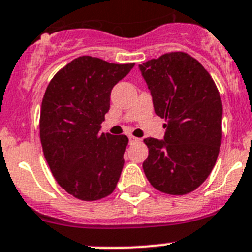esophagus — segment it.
I'll list each match as a JSON object with an SVG mask.
<instances>
[{
	"label": "esophagus",
	"mask_w": 252,
	"mask_h": 252,
	"mask_svg": "<svg viewBox=\"0 0 252 252\" xmlns=\"http://www.w3.org/2000/svg\"><path fill=\"white\" fill-rule=\"evenodd\" d=\"M140 141V138L137 137H133V136H130V144H135V142Z\"/></svg>",
	"instance_id": "obj_1"
}]
</instances>
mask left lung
<instances>
[{"label":"left lung","instance_id":"1","mask_svg":"<svg viewBox=\"0 0 252 252\" xmlns=\"http://www.w3.org/2000/svg\"><path fill=\"white\" fill-rule=\"evenodd\" d=\"M156 115L165 119L163 140L145 138L144 172L156 190L186 195L209 177L222 138V102L200 62L170 52L140 64Z\"/></svg>","mask_w":252,"mask_h":252}]
</instances>
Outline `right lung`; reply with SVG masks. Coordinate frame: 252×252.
Segmentation results:
<instances>
[{
  "label": "right lung",
  "mask_w": 252,
  "mask_h": 252,
  "mask_svg": "<svg viewBox=\"0 0 252 252\" xmlns=\"http://www.w3.org/2000/svg\"><path fill=\"white\" fill-rule=\"evenodd\" d=\"M133 66L77 57L52 77L43 94V155L57 184L78 200L96 201L116 188L128 138L100 130L111 90Z\"/></svg>",
  "instance_id": "obj_1"
}]
</instances>
